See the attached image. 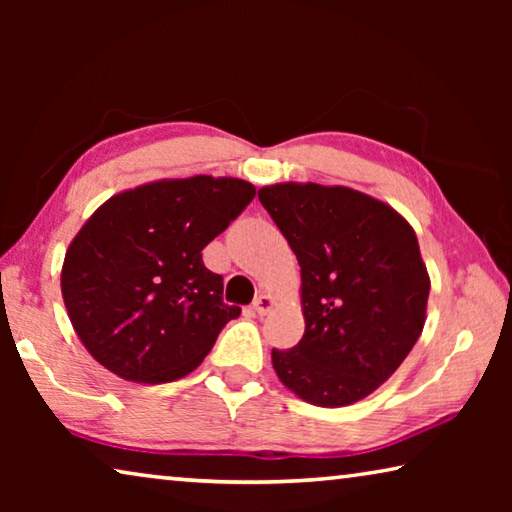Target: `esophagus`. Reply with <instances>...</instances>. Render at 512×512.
I'll list each match as a JSON object with an SVG mask.
<instances>
[{
	"label": "esophagus",
	"mask_w": 512,
	"mask_h": 512,
	"mask_svg": "<svg viewBox=\"0 0 512 512\" xmlns=\"http://www.w3.org/2000/svg\"><path fill=\"white\" fill-rule=\"evenodd\" d=\"M275 307V298L268 296V293H262L255 302H253V311L257 316H266L268 311H271Z\"/></svg>",
	"instance_id": "obj_1"
}]
</instances>
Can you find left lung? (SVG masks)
I'll return each instance as SVG.
<instances>
[{"label": "left lung", "mask_w": 512, "mask_h": 512, "mask_svg": "<svg viewBox=\"0 0 512 512\" xmlns=\"http://www.w3.org/2000/svg\"><path fill=\"white\" fill-rule=\"evenodd\" d=\"M257 196L300 264L305 334L271 352L277 377L325 409L363 400L400 368L427 320L431 280L415 230L343 185L277 183Z\"/></svg>", "instance_id": "1"}]
</instances>
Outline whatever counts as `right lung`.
I'll use <instances>...</instances> for the list:
<instances>
[{"label":"right lung","instance_id":"add662e5","mask_svg":"<svg viewBox=\"0 0 512 512\" xmlns=\"http://www.w3.org/2000/svg\"><path fill=\"white\" fill-rule=\"evenodd\" d=\"M255 198L241 178H164L110 196L69 244L60 291L94 361L135 384L201 366L241 309L201 250Z\"/></svg>","mask_w":512,"mask_h":512}]
</instances>
